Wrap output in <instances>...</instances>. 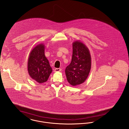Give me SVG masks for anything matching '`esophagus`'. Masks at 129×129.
I'll return each mask as SVG.
<instances>
[{
  "mask_svg": "<svg viewBox=\"0 0 129 129\" xmlns=\"http://www.w3.org/2000/svg\"><path fill=\"white\" fill-rule=\"evenodd\" d=\"M61 71V69L60 68H55L54 70V72H60Z\"/></svg>",
  "mask_w": 129,
  "mask_h": 129,
  "instance_id": "1",
  "label": "esophagus"
}]
</instances>
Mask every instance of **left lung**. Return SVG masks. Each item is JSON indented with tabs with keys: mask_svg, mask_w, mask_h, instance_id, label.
<instances>
[{
	"mask_svg": "<svg viewBox=\"0 0 129 129\" xmlns=\"http://www.w3.org/2000/svg\"><path fill=\"white\" fill-rule=\"evenodd\" d=\"M91 68L89 50L82 42H74L72 61L65 69L68 82L72 86L83 83L89 76Z\"/></svg>",
	"mask_w": 129,
	"mask_h": 129,
	"instance_id": "1",
	"label": "left lung"
}]
</instances>
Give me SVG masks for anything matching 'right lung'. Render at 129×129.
<instances>
[{
    "label": "right lung",
    "mask_w": 129,
    "mask_h": 129,
    "mask_svg": "<svg viewBox=\"0 0 129 129\" xmlns=\"http://www.w3.org/2000/svg\"><path fill=\"white\" fill-rule=\"evenodd\" d=\"M44 46L43 44L36 46L31 51L28 60L29 75L39 83L47 81L53 71L45 55Z\"/></svg>",
    "instance_id": "1"
}]
</instances>
